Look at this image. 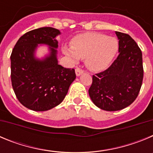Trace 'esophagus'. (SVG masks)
I'll use <instances>...</instances> for the list:
<instances>
[{
	"label": "esophagus",
	"instance_id": "1",
	"mask_svg": "<svg viewBox=\"0 0 153 153\" xmlns=\"http://www.w3.org/2000/svg\"><path fill=\"white\" fill-rule=\"evenodd\" d=\"M76 72V75L77 76H79L82 74H83V70L80 68H76L75 70Z\"/></svg>",
	"mask_w": 153,
	"mask_h": 153
}]
</instances>
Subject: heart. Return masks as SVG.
Segmentation results:
<instances>
[{
  "mask_svg": "<svg viewBox=\"0 0 153 153\" xmlns=\"http://www.w3.org/2000/svg\"><path fill=\"white\" fill-rule=\"evenodd\" d=\"M119 51V42L113 36L94 32L75 36L71 46L64 45L63 52L74 63L86 58V66L93 71H101L109 67Z\"/></svg>",
  "mask_w": 153,
  "mask_h": 153,
  "instance_id": "b5f03b06",
  "label": "heart"
}]
</instances>
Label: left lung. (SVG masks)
<instances>
[{"label":"left lung","instance_id":"left-lung-1","mask_svg":"<svg viewBox=\"0 0 153 153\" xmlns=\"http://www.w3.org/2000/svg\"><path fill=\"white\" fill-rule=\"evenodd\" d=\"M120 54L107 70L93 76L89 95L97 107L117 111L138 97L143 79L142 51L126 33L116 31Z\"/></svg>","mask_w":153,"mask_h":153}]
</instances>
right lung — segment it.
Segmentation results:
<instances>
[{"label": "right lung", "mask_w": 153, "mask_h": 153, "mask_svg": "<svg viewBox=\"0 0 153 153\" xmlns=\"http://www.w3.org/2000/svg\"><path fill=\"white\" fill-rule=\"evenodd\" d=\"M60 31L46 27L30 30L17 40L10 55L11 83L17 100L33 111H47L61 103L76 79L74 69L58 64ZM49 47V54L39 59L38 45Z\"/></svg>", "instance_id": "right-lung-1"}]
</instances>
